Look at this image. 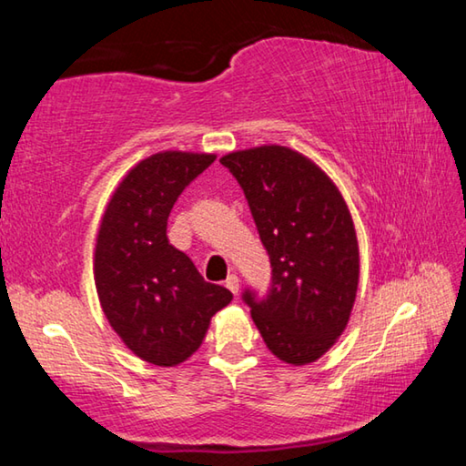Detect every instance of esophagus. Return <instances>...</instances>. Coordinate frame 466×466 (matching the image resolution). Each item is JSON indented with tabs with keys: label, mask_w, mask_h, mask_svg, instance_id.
Masks as SVG:
<instances>
[{
	"label": "esophagus",
	"mask_w": 466,
	"mask_h": 466,
	"mask_svg": "<svg viewBox=\"0 0 466 466\" xmlns=\"http://www.w3.org/2000/svg\"><path fill=\"white\" fill-rule=\"evenodd\" d=\"M226 288L232 291V294L236 296L238 294V288H240V279H238V275L236 273H232V275H228V279H226Z\"/></svg>",
	"instance_id": "1"
}]
</instances>
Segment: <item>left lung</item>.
Wrapping results in <instances>:
<instances>
[{
    "instance_id": "8db88e82",
    "label": "left lung",
    "mask_w": 466,
    "mask_h": 466,
    "mask_svg": "<svg viewBox=\"0 0 466 466\" xmlns=\"http://www.w3.org/2000/svg\"><path fill=\"white\" fill-rule=\"evenodd\" d=\"M269 255L267 296L244 289L273 356L294 366L319 360L343 333L356 302V228L339 188L309 157L283 146L224 156Z\"/></svg>"
}]
</instances>
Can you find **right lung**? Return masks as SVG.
<instances>
[{"label": "right lung", "instance_id": "obj_1", "mask_svg": "<svg viewBox=\"0 0 466 466\" xmlns=\"http://www.w3.org/2000/svg\"><path fill=\"white\" fill-rule=\"evenodd\" d=\"M214 160L191 152L146 157L116 187L102 218L94 252L100 306L123 343L154 366L191 358L211 317L232 299L167 236L172 205Z\"/></svg>", "mask_w": 466, "mask_h": 466}]
</instances>
